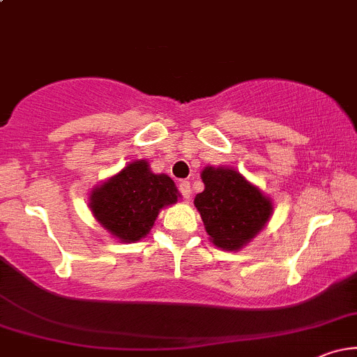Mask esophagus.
<instances>
[{"instance_id": "esophagus-1", "label": "esophagus", "mask_w": 357, "mask_h": 357, "mask_svg": "<svg viewBox=\"0 0 357 357\" xmlns=\"http://www.w3.org/2000/svg\"><path fill=\"white\" fill-rule=\"evenodd\" d=\"M179 191H181V195L184 196V198L186 199H190L191 198V184L188 183V181H181L179 183Z\"/></svg>"}]
</instances>
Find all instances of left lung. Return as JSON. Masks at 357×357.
<instances>
[{
	"mask_svg": "<svg viewBox=\"0 0 357 357\" xmlns=\"http://www.w3.org/2000/svg\"><path fill=\"white\" fill-rule=\"evenodd\" d=\"M202 179L204 190L196 195L195 206L213 245L236 252L267 227L273 213L272 199L240 171L206 166Z\"/></svg>",
	"mask_w": 357,
	"mask_h": 357,
	"instance_id": "8db88e82",
	"label": "left lung"
}]
</instances>
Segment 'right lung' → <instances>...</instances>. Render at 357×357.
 <instances>
[{
    "label": "right lung",
    "instance_id": "1",
    "mask_svg": "<svg viewBox=\"0 0 357 357\" xmlns=\"http://www.w3.org/2000/svg\"><path fill=\"white\" fill-rule=\"evenodd\" d=\"M181 198L173 179L155 174L146 159H136L92 188L89 208L104 230L122 243L144 238L162 208Z\"/></svg>",
    "mask_w": 357,
    "mask_h": 357
}]
</instances>
